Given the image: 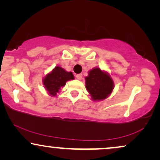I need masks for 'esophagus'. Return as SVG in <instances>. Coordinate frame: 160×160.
Listing matches in <instances>:
<instances>
[{
    "label": "esophagus",
    "mask_w": 160,
    "mask_h": 160,
    "mask_svg": "<svg viewBox=\"0 0 160 160\" xmlns=\"http://www.w3.org/2000/svg\"><path fill=\"white\" fill-rule=\"evenodd\" d=\"M76 78H77V79H78V80H82V73L77 74V75L76 76Z\"/></svg>",
    "instance_id": "obj_1"
}]
</instances>
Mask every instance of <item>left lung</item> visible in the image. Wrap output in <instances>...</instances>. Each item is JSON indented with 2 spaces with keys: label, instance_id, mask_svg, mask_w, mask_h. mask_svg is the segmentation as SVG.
Listing matches in <instances>:
<instances>
[{
  "label": "left lung",
  "instance_id": "obj_1",
  "mask_svg": "<svg viewBox=\"0 0 160 160\" xmlns=\"http://www.w3.org/2000/svg\"><path fill=\"white\" fill-rule=\"evenodd\" d=\"M86 88L94 101L106 99L112 92L114 84L111 76L99 68L90 70L85 77Z\"/></svg>",
  "mask_w": 160,
  "mask_h": 160
}]
</instances>
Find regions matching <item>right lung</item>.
<instances>
[{"label":"right lung","mask_w":160,"mask_h":160,"mask_svg":"<svg viewBox=\"0 0 160 160\" xmlns=\"http://www.w3.org/2000/svg\"><path fill=\"white\" fill-rule=\"evenodd\" d=\"M73 79L74 76L72 72H68L62 68L56 66L43 78V84L49 95L54 97L68 81Z\"/></svg>","instance_id":"right-lung-1"}]
</instances>
